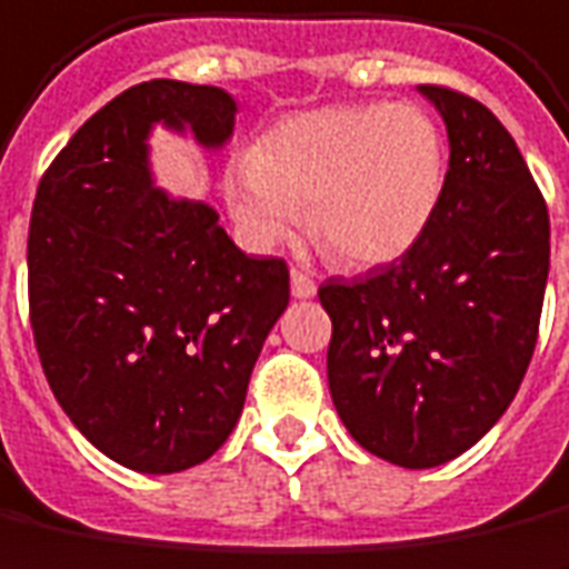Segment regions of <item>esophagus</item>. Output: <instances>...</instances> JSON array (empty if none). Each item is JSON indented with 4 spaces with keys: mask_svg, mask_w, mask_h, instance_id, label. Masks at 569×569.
Segmentation results:
<instances>
[{
    "mask_svg": "<svg viewBox=\"0 0 569 569\" xmlns=\"http://www.w3.org/2000/svg\"><path fill=\"white\" fill-rule=\"evenodd\" d=\"M291 293L297 300H309L316 293V281L303 269H291Z\"/></svg>",
    "mask_w": 569,
    "mask_h": 569,
    "instance_id": "obj_1",
    "label": "esophagus"
}]
</instances>
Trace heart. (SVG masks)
<instances>
[{
  "mask_svg": "<svg viewBox=\"0 0 569 569\" xmlns=\"http://www.w3.org/2000/svg\"><path fill=\"white\" fill-rule=\"evenodd\" d=\"M446 182V142L415 104H340L297 113L226 172L247 241L288 244L309 210L316 244L340 266L375 269L425 238Z\"/></svg>",
  "mask_w": 569,
  "mask_h": 569,
  "instance_id": "b5f03b06",
  "label": "heart"
}]
</instances>
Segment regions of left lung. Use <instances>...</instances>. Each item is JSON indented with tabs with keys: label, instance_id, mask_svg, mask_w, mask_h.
Masks as SVG:
<instances>
[{
	"label": "left lung",
	"instance_id": "1",
	"mask_svg": "<svg viewBox=\"0 0 569 569\" xmlns=\"http://www.w3.org/2000/svg\"><path fill=\"white\" fill-rule=\"evenodd\" d=\"M418 89L449 132L440 207L406 257L319 288L340 421L411 471L458 458L511 406L551 253L546 198L499 117L449 86Z\"/></svg>",
	"mask_w": 569,
	"mask_h": 569
}]
</instances>
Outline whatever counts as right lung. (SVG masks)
Returning <instances> with one entry per match:
<instances>
[{
    "label": "right lung",
    "instance_id": "right-lung-1",
    "mask_svg": "<svg viewBox=\"0 0 569 569\" xmlns=\"http://www.w3.org/2000/svg\"><path fill=\"white\" fill-rule=\"evenodd\" d=\"M234 111L217 86L139 82L39 179L27 238L39 362L82 437L132 471H186L229 440L291 300L288 262L247 257L213 207L151 186L154 123L219 148Z\"/></svg>",
    "mask_w": 569,
    "mask_h": 569
}]
</instances>
